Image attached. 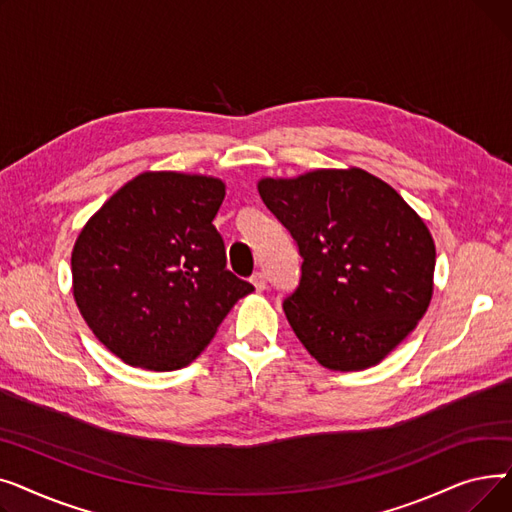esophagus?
Wrapping results in <instances>:
<instances>
[{
	"instance_id": "1",
	"label": "esophagus",
	"mask_w": 512,
	"mask_h": 512,
	"mask_svg": "<svg viewBox=\"0 0 512 512\" xmlns=\"http://www.w3.org/2000/svg\"><path fill=\"white\" fill-rule=\"evenodd\" d=\"M251 284L255 286L257 292L265 290V288H267V278H265V274H263V272H255V274L251 276Z\"/></svg>"
}]
</instances>
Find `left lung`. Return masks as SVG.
Here are the masks:
<instances>
[{
  "label": "left lung",
  "mask_w": 512,
  "mask_h": 512,
  "mask_svg": "<svg viewBox=\"0 0 512 512\" xmlns=\"http://www.w3.org/2000/svg\"><path fill=\"white\" fill-rule=\"evenodd\" d=\"M257 188L303 257L282 303L294 334L328 369L378 365L432 301L436 247L423 220L359 168L263 178Z\"/></svg>",
  "instance_id": "obj_1"
}]
</instances>
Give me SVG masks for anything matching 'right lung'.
Wrapping results in <instances>:
<instances>
[{
  "mask_svg": "<svg viewBox=\"0 0 512 512\" xmlns=\"http://www.w3.org/2000/svg\"><path fill=\"white\" fill-rule=\"evenodd\" d=\"M222 180L145 172L126 182L80 230L74 301L124 363L172 371L197 359L253 284L226 267L213 226Z\"/></svg>",
  "mask_w": 512,
  "mask_h": 512,
  "instance_id": "right-lung-1",
  "label": "right lung"
}]
</instances>
